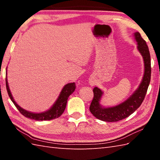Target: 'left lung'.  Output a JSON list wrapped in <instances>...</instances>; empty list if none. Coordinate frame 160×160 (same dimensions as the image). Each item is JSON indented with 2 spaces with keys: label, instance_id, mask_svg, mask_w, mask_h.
Instances as JSON below:
<instances>
[{
  "label": "left lung",
  "instance_id": "obj_1",
  "mask_svg": "<svg viewBox=\"0 0 160 160\" xmlns=\"http://www.w3.org/2000/svg\"><path fill=\"white\" fill-rule=\"evenodd\" d=\"M133 36L137 42L138 52L140 53L144 60V72L142 82L138 89L127 100L115 106L108 107L100 104L104 91L99 88L95 87L93 90L94 97L91 103L89 110L95 117L102 121L118 122L127 118L140 107L147 92L151 76L150 52L147 42L142 38L140 33L135 32Z\"/></svg>",
  "mask_w": 160,
  "mask_h": 160
}]
</instances>
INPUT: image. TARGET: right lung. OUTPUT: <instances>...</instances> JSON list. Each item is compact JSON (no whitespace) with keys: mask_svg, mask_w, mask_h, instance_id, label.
<instances>
[{"mask_svg":"<svg viewBox=\"0 0 160 160\" xmlns=\"http://www.w3.org/2000/svg\"><path fill=\"white\" fill-rule=\"evenodd\" d=\"M6 88H7V91H8V93L10 99H11L12 102L14 104L16 108H18V111L20 112V113L22 114L25 117L32 119V120H35L38 121H40V120L43 121V120H53V119L59 118L60 115L63 113V112L66 108L68 98H69L70 95L71 93H73V92L75 91V89H76V85H75V82L68 83L66 84V85H64V87L62 88V91H60L59 96L58 97L57 100L52 105V107H51L49 109L45 111L41 112V113H33V112L27 111L20 107L19 105L16 102L11 93V91H10L9 87L8 85V78H7V77H6Z\"/></svg>","mask_w":160,"mask_h":160,"instance_id":"obj_1","label":"right lung"}]
</instances>
